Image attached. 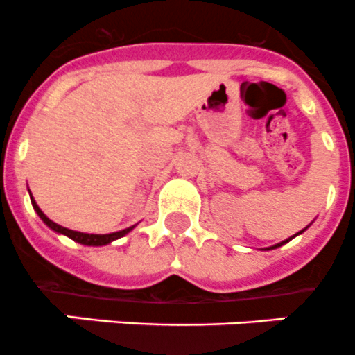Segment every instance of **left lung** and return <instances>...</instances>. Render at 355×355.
<instances>
[{
    "label": "left lung",
    "mask_w": 355,
    "mask_h": 355,
    "mask_svg": "<svg viewBox=\"0 0 355 355\" xmlns=\"http://www.w3.org/2000/svg\"><path fill=\"white\" fill-rule=\"evenodd\" d=\"M309 226H311V224H309ZM309 226H307V227H309ZM307 227H304V230H302V231H298V233H297V234H293V236H290V238H286V240L279 241V243L272 245V247H268V248H262V250H272V248H278V247H282V245L288 243V241H290V240H293V238H295V236H298V234H302V233H304V231H305V230H307Z\"/></svg>",
    "instance_id": "obj_1"
}]
</instances>
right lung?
I'll list each match as a JSON object with an SVG mask.
<instances>
[{
  "mask_svg": "<svg viewBox=\"0 0 355 355\" xmlns=\"http://www.w3.org/2000/svg\"><path fill=\"white\" fill-rule=\"evenodd\" d=\"M29 195H31V189H29ZM31 202H33V207H34V210H36L37 216L41 217V220H43V223L46 224V226L50 227V230H53L55 233H58V234H65V236H69L70 240L77 241V243H80V245H86V247H103V245H108V243H112V241L119 240V238L125 236V234H128L129 231H132L136 227V224H135V226H131V227H125V230L115 231V233H108V234L80 233V231L69 230V227H63V226H60V224L53 223V220H51L50 217H48L46 214H44L43 210L40 209V205H37L36 200H34L33 195H31Z\"/></svg>",
  "mask_w": 355,
  "mask_h": 355,
  "instance_id": "right-lung-1",
  "label": "right lung"
}]
</instances>
